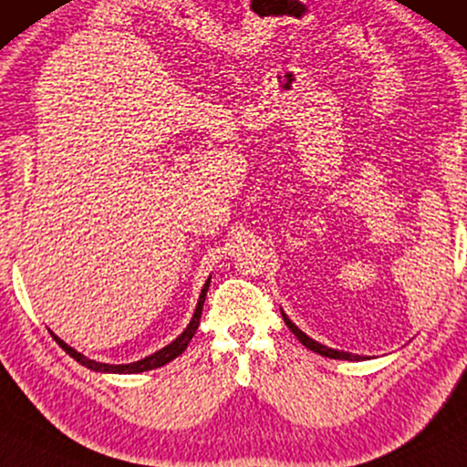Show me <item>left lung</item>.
<instances>
[{"mask_svg": "<svg viewBox=\"0 0 467 467\" xmlns=\"http://www.w3.org/2000/svg\"><path fill=\"white\" fill-rule=\"evenodd\" d=\"M281 315H284V321H285V326L290 327V330L294 332V337H296L302 345L306 347V349H311V351H315V353H319V356H324V358H332V359H349V362H359V359H366V358H362V356H356V353H349V351H340V349H332V347H327V345H321V343H317V340H313L311 337H306L305 332L300 330V327L294 324V321L287 317V315L281 311Z\"/></svg>", "mask_w": 467, "mask_h": 467, "instance_id": "8db88e82", "label": "left lung"}]
</instances>
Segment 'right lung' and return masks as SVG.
<instances>
[{
    "label": "right lung",
    "mask_w": 467,
    "mask_h": 467,
    "mask_svg": "<svg viewBox=\"0 0 467 467\" xmlns=\"http://www.w3.org/2000/svg\"><path fill=\"white\" fill-rule=\"evenodd\" d=\"M209 284H212V277L205 281V285H202L199 302H196V308H194V315H192V319H190V324L186 326V330H183L180 337L173 340V343H169L167 347H162V349L152 353V356L140 359V362H130V364H103V362H97V359H90V358L84 356V353L76 351L74 347H69L63 338H58L55 332H50V330L48 332H50V337L57 340L58 347H61L65 353H69V356L74 358L78 364H82L84 368H88V370L109 372V374H135V372L154 370V368H161V366H165L169 362H173L175 358H180L182 353L186 351L188 343H190V340H192V337L196 334V327H199V324H201V313H202V305H205V296H207Z\"/></svg>",
    "instance_id": "obj_1"
}]
</instances>
